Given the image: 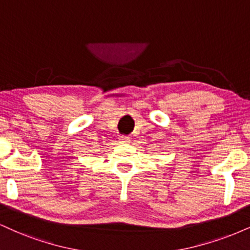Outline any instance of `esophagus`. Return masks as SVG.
Returning a JSON list of instances; mask_svg holds the SVG:
<instances>
[{
	"mask_svg": "<svg viewBox=\"0 0 250 250\" xmlns=\"http://www.w3.org/2000/svg\"><path fill=\"white\" fill-rule=\"evenodd\" d=\"M130 141V138L126 137V135H120L119 137V143L124 144V143H128Z\"/></svg>",
	"mask_w": 250,
	"mask_h": 250,
	"instance_id": "esophagus-1",
	"label": "esophagus"
}]
</instances>
